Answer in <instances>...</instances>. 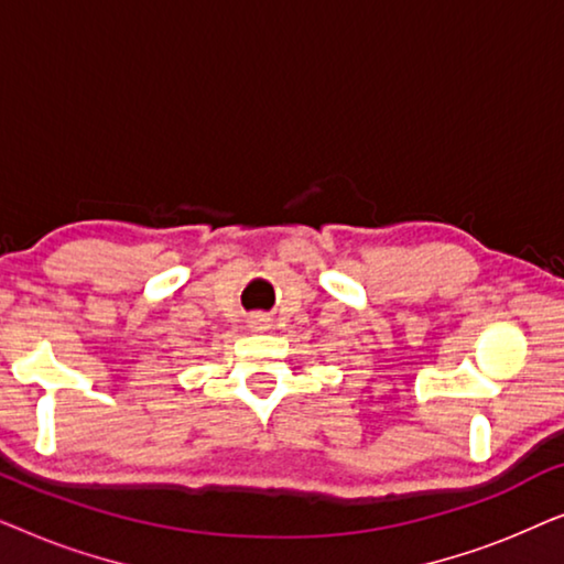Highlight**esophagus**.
Returning <instances> with one entry per match:
<instances>
[{"instance_id":"esophagus-1","label":"esophagus","mask_w":564,"mask_h":564,"mask_svg":"<svg viewBox=\"0 0 564 564\" xmlns=\"http://www.w3.org/2000/svg\"><path fill=\"white\" fill-rule=\"evenodd\" d=\"M267 318H264V315H257V318H251V326L253 328H257V330H261V328H267Z\"/></svg>"}]
</instances>
